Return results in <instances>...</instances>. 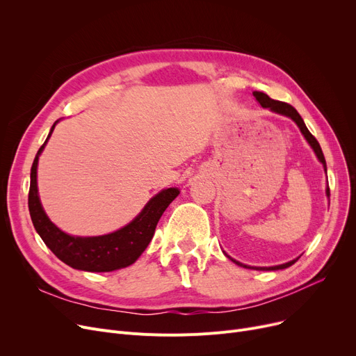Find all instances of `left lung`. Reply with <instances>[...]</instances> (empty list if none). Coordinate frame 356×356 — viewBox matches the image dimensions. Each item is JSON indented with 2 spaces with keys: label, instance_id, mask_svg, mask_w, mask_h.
Instances as JSON below:
<instances>
[{
  "label": "left lung",
  "instance_id": "obj_1",
  "mask_svg": "<svg viewBox=\"0 0 356 356\" xmlns=\"http://www.w3.org/2000/svg\"><path fill=\"white\" fill-rule=\"evenodd\" d=\"M254 97H255L257 101L261 104V106L270 108L271 111L277 112V114H283V115H286V117H290V118L298 125V128H300V131L303 133L305 138L309 141V144H310L312 148L314 149V153H316L317 159H319V160L322 161V164H323V167H325V172H326V160H325L323 152H322V148H321V144L317 143V140L312 136V133L307 129V127H306L303 118H302L300 115H298V112H297L291 105H289V104H286V102L271 99V98L267 95V93H264V92H257V90H255V92H254ZM326 195L330 196L329 188L326 189ZM227 257H228V255H227ZM228 258H231V257H228ZM231 259H232V258H231ZM297 259H298V258L290 261V263H286V264H282V266H275V267H250V266H244V264L238 263V261H235V259H232V261H234L235 264H238V266H241V267H244V268H255V270H264V271H270V270H271V271H273V270H283V268H287V267L293 266Z\"/></svg>",
  "mask_w": 356,
  "mask_h": 356
}]
</instances>
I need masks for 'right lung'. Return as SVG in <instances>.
Wrapping results in <instances>:
<instances>
[{"instance_id": "1", "label": "right lung", "mask_w": 356, "mask_h": 356, "mask_svg": "<svg viewBox=\"0 0 356 356\" xmlns=\"http://www.w3.org/2000/svg\"><path fill=\"white\" fill-rule=\"evenodd\" d=\"M56 122L50 129L49 137ZM47 140L37 152L30 173L29 211L37 234L42 236L50 251L72 268L90 273H109L136 263L152 241L159 219L168 204L177 197L179 191L176 188L161 191L145 204V208L133 222L117 232L88 238L70 236L50 222L42 208L39 191H37V163Z\"/></svg>"}]
</instances>
